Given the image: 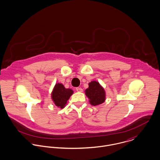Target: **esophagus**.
<instances>
[{"label": "esophagus", "instance_id": "obj_1", "mask_svg": "<svg viewBox=\"0 0 160 160\" xmlns=\"http://www.w3.org/2000/svg\"><path fill=\"white\" fill-rule=\"evenodd\" d=\"M76 90L77 91V92H82V88H80V87H77V88H76Z\"/></svg>", "mask_w": 160, "mask_h": 160}]
</instances>
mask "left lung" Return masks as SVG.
Instances as JSON below:
<instances>
[{"label":"left lung","mask_w":160,"mask_h":160,"mask_svg":"<svg viewBox=\"0 0 160 160\" xmlns=\"http://www.w3.org/2000/svg\"><path fill=\"white\" fill-rule=\"evenodd\" d=\"M89 87L85 90V95L93 106L103 103L105 100V92L98 82L92 81L88 84Z\"/></svg>","instance_id":"left-lung-1"}]
</instances>
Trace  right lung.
<instances>
[{
	"mask_svg": "<svg viewBox=\"0 0 160 160\" xmlns=\"http://www.w3.org/2000/svg\"><path fill=\"white\" fill-rule=\"evenodd\" d=\"M73 93L71 89H67L62 84L57 83L52 93V98L57 107L63 108Z\"/></svg>",
	"mask_w": 160,
	"mask_h": 160,
	"instance_id": "obj_1",
	"label": "right lung"
}]
</instances>
